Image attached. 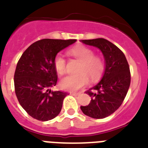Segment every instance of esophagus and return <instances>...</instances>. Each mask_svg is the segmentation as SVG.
Segmentation results:
<instances>
[{
    "label": "esophagus",
    "instance_id": "1",
    "mask_svg": "<svg viewBox=\"0 0 148 148\" xmlns=\"http://www.w3.org/2000/svg\"><path fill=\"white\" fill-rule=\"evenodd\" d=\"M70 93L71 95H74V96H77V95L80 94V93H77V92H70Z\"/></svg>",
    "mask_w": 148,
    "mask_h": 148
}]
</instances>
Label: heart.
Returning a JSON list of instances; mask_svg holds the SVG:
<instances>
[{
  "label": "heart",
  "mask_w": 148,
  "mask_h": 148,
  "mask_svg": "<svg viewBox=\"0 0 148 148\" xmlns=\"http://www.w3.org/2000/svg\"><path fill=\"white\" fill-rule=\"evenodd\" d=\"M68 55L80 61L77 75H68L61 80L62 88L66 90L75 91L86 85L89 77L94 82L99 80L105 71L106 64L99 55H95L94 51L84 45H77L68 51ZM54 66L58 74H64L67 71V63L63 55L58 54L54 58Z\"/></svg>",
  "instance_id": "1"
}]
</instances>
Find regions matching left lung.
Masks as SVG:
<instances>
[{
    "instance_id": "obj_1",
    "label": "left lung",
    "mask_w": 148,
    "mask_h": 148,
    "mask_svg": "<svg viewBox=\"0 0 148 148\" xmlns=\"http://www.w3.org/2000/svg\"><path fill=\"white\" fill-rule=\"evenodd\" d=\"M82 42L101 50L106 69L102 80L86 91L90 96V103L80 109L86 116L104 119L116 112L124 101L130 86V68L124 53L107 39H86Z\"/></svg>"
}]
</instances>
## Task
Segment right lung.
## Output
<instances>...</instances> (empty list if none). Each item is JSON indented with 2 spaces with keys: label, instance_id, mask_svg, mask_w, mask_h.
Listing matches in <instances>:
<instances>
[{
  "label": "right lung",
  "instance_id": "1",
  "mask_svg": "<svg viewBox=\"0 0 148 148\" xmlns=\"http://www.w3.org/2000/svg\"><path fill=\"white\" fill-rule=\"evenodd\" d=\"M75 42L76 39H41L29 45L18 61L14 73L16 96L33 119L51 120L62 110L68 93L51 90L58 80L54 58L58 52Z\"/></svg>",
  "mask_w": 148,
  "mask_h": 148
}]
</instances>
